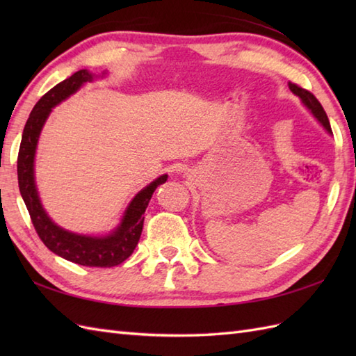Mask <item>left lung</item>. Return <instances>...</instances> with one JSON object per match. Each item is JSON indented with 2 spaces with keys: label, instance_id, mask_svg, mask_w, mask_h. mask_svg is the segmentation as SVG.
Listing matches in <instances>:
<instances>
[{
  "label": "left lung",
  "instance_id": "left-lung-1",
  "mask_svg": "<svg viewBox=\"0 0 356 356\" xmlns=\"http://www.w3.org/2000/svg\"><path fill=\"white\" fill-rule=\"evenodd\" d=\"M289 88H291V92H292L295 96L300 97L301 104H303L305 107H306L309 111H311V115H312L316 120H318V124L324 128V130H326L329 134H332V128H330V124H329L327 115H326V111H324V108L321 107V104L318 102V99H316V97H315L311 92H307V90L301 88V87L295 86V84H291V82H289Z\"/></svg>",
  "mask_w": 356,
  "mask_h": 356
}]
</instances>
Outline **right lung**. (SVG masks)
Returning <instances> with one entry per match:
<instances>
[{"label":"right lung","instance_id":"right-lung-1","mask_svg":"<svg viewBox=\"0 0 356 356\" xmlns=\"http://www.w3.org/2000/svg\"><path fill=\"white\" fill-rule=\"evenodd\" d=\"M105 74L107 72L96 76L95 73L82 69L49 90L30 113L24 131H22L18 153L19 193L38 236L51 252L69 261L78 263L81 266L90 268L118 266L133 254L142 234L143 218H145L143 214L153 197V193L159 185L165 184L168 179V174H162L145 188H142L128 203L119 225L105 236H87V234L64 229L45 213L35 179V157L42 127L56 105L76 93L86 82H92L95 78H104Z\"/></svg>","mask_w":356,"mask_h":356}]
</instances>
